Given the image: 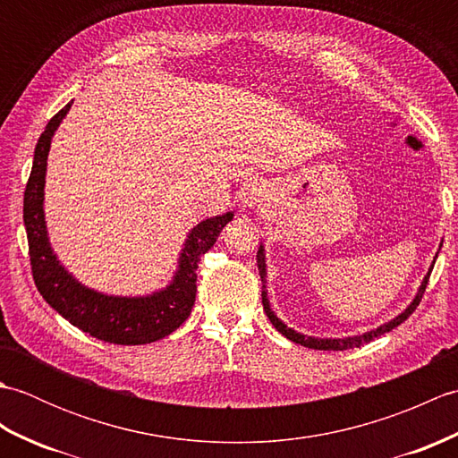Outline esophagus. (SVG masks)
I'll use <instances>...</instances> for the list:
<instances>
[{"mask_svg":"<svg viewBox=\"0 0 458 458\" xmlns=\"http://www.w3.org/2000/svg\"><path fill=\"white\" fill-rule=\"evenodd\" d=\"M266 189L261 187V184H248L246 191L242 192V202H244L246 208H256L259 202L266 200Z\"/></svg>","mask_w":458,"mask_h":458,"instance_id":"obj_1","label":"esophagus"}]
</instances>
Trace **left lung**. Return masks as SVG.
Segmentation results:
<instances>
[{
	"label": "left lung",
	"mask_w": 458,
	"mask_h": 458,
	"mask_svg": "<svg viewBox=\"0 0 458 458\" xmlns=\"http://www.w3.org/2000/svg\"><path fill=\"white\" fill-rule=\"evenodd\" d=\"M441 246H443V244H439V250H441ZM437 254H439V251H437ZM437 254H435V258H433V264H431L429 271H427V276L423 277L420 289H417V293H415V297H413L411 303L407 305V309H405V310H402V313L397 315V317H394L392 320H387V323L379 325L377 328L368 330V333H364V335L343 336V338H317V336H307V335H303V333H297V330H293V328H289V327L284 323V320L277 318V315L274 313V310H271L269 299H267V287H266V284H267V279H266V277H267V269H266V250H264V244H259L258 256H256V258H258L259 277H261V303H264V310H266L267 318L271 320V325H274V327L279 330V333L284 335L285 338L293 340L295 344L307 346V348H315V350H348V348H358V346H362V344L369 343V340H374V338H377V336H382V335H386V333H390L392 328H395L397 325H402L403 320L413 313V310L417 309V305H420V301H421L423 293H425L427 281H429V276H431V271H433Z\"/></svg>",
	"instance_id": "obj_1"
}]
</instances>
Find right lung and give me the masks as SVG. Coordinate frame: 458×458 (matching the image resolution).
<instances>
[{"mask_svg": "<svg viewBox=\"0 0 458 458\" xmlns=\"http://www.w3.org/2000/svg\"><path fill=\"white\" fill-rule=\"evenodd\" d=\"M71 106L72 102L53 115L38 138L33 169L25 187L23 222L35 285L47 303L82 333L112 344L155 343L169 336L189 318L197 297L200 256L214 246L222 228L234 218V212H224L220 216L202 220L189 232L179 254L177 271L167 287L153 291L149 295L123 297L82 285L72 274H68L53 251L43 208L47 157L51 151L53 135Z\"/></svg>", "mask_w": 458, "mask_h": 458, "instance_id": "obj_1", "label": "right lung"}]
</instances>
